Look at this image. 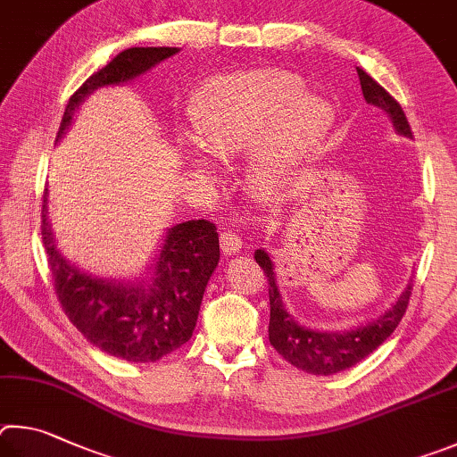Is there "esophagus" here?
<instances>
[{"mask_svg":"<svg viewBox=\"0 0 457 457\" xmlns=\"http://www.w3.org/2000/svg\"><path fill=\"white\" fill-rule=\"evenodd\" d=\"M220 249L222 254H227V257H233V254H238L243 249V238L238 237L233 230H224L220 235Z\"/></svg>","mask_w":457,"mask_h":457,"instance_id":"1","label":"esophagus"}]
</instances>
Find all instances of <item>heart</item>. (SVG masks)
Instances as JSON below:
<instances>
[{
  "label": "heart",
  "instance_id": "b5f03b06",
  "mask_svg": "<svg viewBox=\"0 0 457 457\" xmlns=\"http://www.w3.org/2000/svg\"><path fill=\"white\" fill-rule=\"evenodd\" d=\"M333 126L325 100L305 94V82L285 70H253L208 82L192 104L190 138L179 152L192 170L216 156L251 152V184L261 195H278L295 172L321 150Z\"/></svg>",
  "mask_w": 457,
  "mask_h": 457
}]
</instances>
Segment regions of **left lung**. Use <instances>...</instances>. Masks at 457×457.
Segmentation results:
<instances>
[{"mask_svg": "<svg viewBox=\"0 0 457 457\" xmlns=\"http://www.w3.org/2000/svg\"><path fill=\"white\" fill-rule=\"evenodd\" d=\"M359 82H361L363 98L371 106L383 110L394 124V130L399 136L411 138V128L407 124V118L399 104L391 98L389 92L375 82V79L357 68ZM254 261L265 270L269 278V301H270V321H269V341L287 361L313 375H333L345 371L349 367L357 365L361 359L373 353L383 341H386L405 315L407 303H410L411 283L405 287V291L399 295L397 301L386 313L371 319V321L359 323L351 329L343 331H323L313 327L301 325L295 319L283 301V295L278 291L275 262L265 249L254 251Z\"/></svg>", "mask_w": 457, "mask_h": 457, "instance_id": "left-lung-1", "label": "left lung"}]
</instances>
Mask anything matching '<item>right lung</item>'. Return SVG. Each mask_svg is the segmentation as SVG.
<instances>
[{"label": "right lung", "instance_id": "1", "mask_svg": "<svg viewBox=\"0 0 457 457\" xmlns=\"http://www.w3.org/2000/svg\"><path fill=\"white\" fill-rule=\"evenodd\" d=\"M180 47H128L96 71L71 96L58 138L68 132L87 96L104 86L132 82ZM47 188L42 208V238L55 295L86 341L104 353L132 363H154L192 337L208 281L219 267L216 227L208 220H187L166 228L146 270L136 281L86 273L60 253L47 220Z\"/></svg>", "mask_w": 457, "mask_h": 457}]
</instances>
